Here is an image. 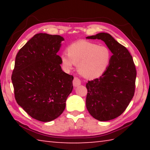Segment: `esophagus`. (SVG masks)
<instances>
[{
	"instance_id": "obj_1",
	"label": "esophagus",
	"mask_w": 150,
	"mask_h": 150,
	"mask_svg": "<svg viewBox=\"0 0 150 150\" xmlns=\"http://www.w3.org/2000/svg\"><path fill=\"white\" fill-rule=\"evenodd\" d=\"M81 80L77 77H75L74 79H73V85L75 87L79 86L81 85Z\"/></svg>"
}]
</instances>
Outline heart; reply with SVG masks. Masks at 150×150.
I'll list each match as a JSON object with an SVG mask.
<instances>
[{
	"mask_svg": "<svg viewBox=\"0 0 150 150\" xmlns=\"http://www.w3.org/2000/svg\"><path fill=\"white\" fill-rule=\"evenodd\" d=\"M63 68L70 70L77 65L78 72L87 79H95L104 74L111 60V52L105 45H98L87 40L70 44L67 53L60 55Z\"/></svg>",
	"mask_w": 150,
	"mask_h": 150,
	"instance_id": "heart-1",
	"label": "heart"
}]
</instances>
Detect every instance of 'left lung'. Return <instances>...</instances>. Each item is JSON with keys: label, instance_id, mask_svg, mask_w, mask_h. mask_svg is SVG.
Wrapping results in <instances>:
<instances>
[{"label": "left lung", "instance_id": "left-lung-1", "mask_svg": "<svg viewBox=\"0 0 150 150\" xmlns=\"http://www.w3.org/2000/svg\"><path fill=\"white\" fill-rule=\"evenodd\" d=\"M86 38L101 40L112 54L104 74L86 84V106L96 120H112L124 112L132 99L136 78L135 65L128 50L108 33H98Z\"/></svg>", "mask_w": 150, "mask_h": 150}]
</instances>
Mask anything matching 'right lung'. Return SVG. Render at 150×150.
<instances>
[{
  "label": "right lung",
  "mask_w": 150,
  "mask_h": 150,
  "mask_svg": "<svg viewBox=\"0 0 150 150\" xmlns=\"http://www.w3.org/2000/svg\"><path fill=\"white\" fill-rule=\"evenodd\" d=\"M64 38L40 33L19 50L12 82L15 98L35 120L50 122L62 115L73 90V77L63 71L57 54Z\"/></svg>",
  "instance_id": "add662e5"
}]
</instances>
